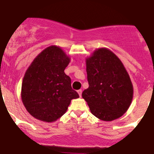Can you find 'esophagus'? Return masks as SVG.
<instances>
[{
  "mask_svg": "<svg viewBox=\"0 0 154 154\" xmlns=\"http://www.w3.org/2000/svg\"><path fill=\"white\" fill-rule=\"evenodd\" d=\"M77 93L79 94L80 97H81V95H82V90H81V89H79V90H77Z\"/></svg>",
  "mask_w": 154,
  "mask_h": 154,
  "instance_id": "34e87169",
  "label": "esophagus"
}]
</instances>
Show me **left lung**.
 <instances>
[{
	"instance_id": "left-lung-1",
	"label": "left lung",
	"mask_w": 154,
	"mask_h": 154,
	"mask_svg": "<svg viewBox=\"0 0 154 154\" xmlns=\"http://www.w3.org/2000/svg\"><path fill=\"white\" fill-rule=\"evenodd\" d=\"M89 88L82 93L92 114L101 120L122 117L133 98V86L121 60L107 48L86 59Z\"/></svg>"
}]
</instances>
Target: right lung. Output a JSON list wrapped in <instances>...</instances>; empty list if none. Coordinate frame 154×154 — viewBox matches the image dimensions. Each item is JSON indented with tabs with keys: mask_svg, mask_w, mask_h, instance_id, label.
I'll return each instance as SVG.
<instances>
[{
	"mask_svg": "<svg viewBox=\"0 0 154 154\" xmlns=\"http://www.w3.org/2000/svg\"><path fill=\"white\" fill-rule=\"evenodd\" d=\"M70 60L62 49L50 46L37 55L25 71L21 97L33 117L47 123L56 121L65 114L71 100L79 98L64 71Z\"/></svg>",
	"mask_w": 154,
	"mask_h": 154,
	"instance_id": "obj_1",
	"label": "right lung"
}]
</instances>
